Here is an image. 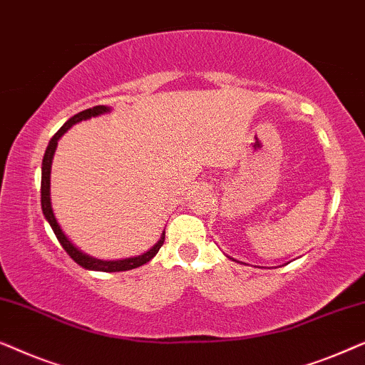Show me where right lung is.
Segmentation results:
<instances>
[{"mask_svg":"<svg viewBox=\"0 0 365 365\" xmlns=\"http://www.w3.org/2000/svg\"><path fill=\"white\" fill-rule=\"evenodd\" d=\"M108 111H109V108L108 106H101V104H99V106H93V108H89V109H84V111L74 114L73 118H69L68 121L64 123L61 128H59V131L51 138V141H49L48 148H46V153H44L43 166H41V207H43L44 217H46V221L49 222V226L53 227V231H54V234H56L59 244H61L64 251H66L69 256H71V259H73L74 262L79 264V266L84 267V269H93V271L119 272V271H129V269L139 267V266H143V264H146V262L151 261V259L156 256L158 251L163 246L164 232H163L161 239H159V241H158V244H154V246L149 249L146 254H143V256L123 259V261H101V259L89 257L88 254H83L78 247H74V244L69 241L66 236H64V232L61 231V227H59L56 217H54V214H53L51 197H49V174H51V161H53L54 151H56L58 139L61 138L63 134L66 133L68 129L73 126V124L83 121V119H89V118H93V116H99V114L108 113Z\"/></svg>","mask_w":365,"mask_h":365,"instance_id":"right-lung-1","label":"right lung"}]
</instances>
